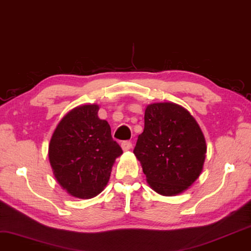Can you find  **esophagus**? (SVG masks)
Masks as SVG:
<instances>
[{"instance_id": "1", "label": "esophagus", "mask_w": 251, "mask_h": 251, "mask_svg": "<svg viewBox=\"0 0 251 251\" xmlns=\"http://www.w3.org/2000/svg\"><path fill=\"white\" fill-rule=\"evenodd\" d=\"M122 148L123 151H129L132 148V142L131 141H124L122 142Z\"/></svg>"}]
</instances>
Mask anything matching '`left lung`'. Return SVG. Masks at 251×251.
<instances>
[{"mask_svg": "<svg viewBox=\"0 0 251 251\" xmlns=\"http://www.w3.org/2000/svg\"><path fill=\"white\" fill-rule=\"evenodd\" d=\"M206 151L201 126L188 110L171 102L146 106L133 153L155 192L170 197L188 190L201 176Z\"/></svg>", "mask_w": 251, "mask_h": 251, "instance_id": "obj_1", "label": "left lung"}]
</instances>
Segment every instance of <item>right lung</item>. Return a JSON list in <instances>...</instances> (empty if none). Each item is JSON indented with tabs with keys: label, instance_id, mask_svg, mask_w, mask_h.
I'll use <instances>...</instances> for the list:
<instances>
[{
	"label": "right lung",
	"instance_id": "1",
	"mask_svg": "<svg viewBox=\"0 0 251 251\" xmlns=\"http://www.w3.org/2000/svg\"><path fill=\"white\" fill-rule=\"evenodd\" d=\"M100 105L85 104L66 113L53 132L49 158L55 179L68 195L90 199L105 189L122 148L111 136Z\"/></svg>",
	"mask_w": 251,
	"mask_h": 251
}]
</instances>
